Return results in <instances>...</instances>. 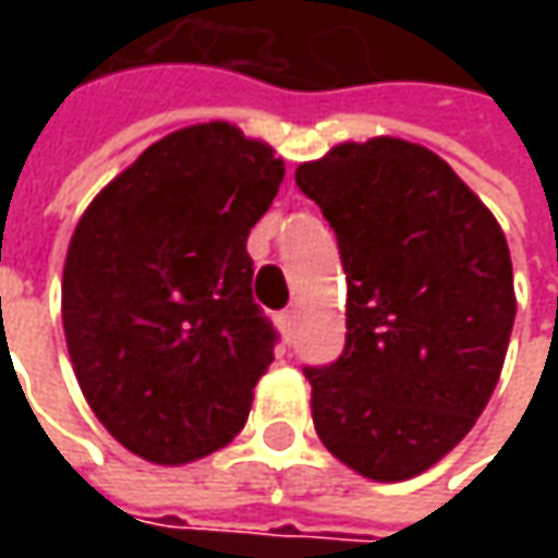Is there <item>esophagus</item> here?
Wrapping results in <instances>:
<instances>
[{
    "label": "esophagus",
    "mask_w": 558,
    "mask_h": 558,
    "mask_svg": "<svg viewBox=\"0 0 558 558\" xmlns=\"http://www.w3.org/2000/svg\"><path fill=\"white\" fill-rule=\"evenodd\" d=\"M279 326H282V332L286 335L294 332V326H298V311H294V307H289V311L279 313Z\"/></svg>",
    "instance_id": "esophagus-1"
}]
</instances>
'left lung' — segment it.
<instances>
[{"label": "left lung", "mask_w": 558, "mask_h": 558, "mask_svg": "<svg viewBox=\"0 0 558 558\" xmlns=\"http://www.w3.org/2000/svg\"><path fill=\"white\" fill-rule=\"evenodd\" d=\"M348 276L344 351L304 366L316 435L373 482L460 444L497 388L515 323L512 260L478 195L413 142H344L301 163Z\"/></svg>", "instance_id": "8db88e82"}]
</instances>
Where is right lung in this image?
<instances>
[{
	"instance_id": "1",
	"label": "right lung",
	"mask_w": 558,
	"mask_h": 558,
	"mask_svg": "<svg viewBox=\"0 0 558 558\" xmlns=\"http://www.w3.org/2000/svg\"><path fill=\"white\" fill-rule=\"evenodd\" d=\"M282 177L269 145L198 123L145 148L76 223L61 279L71 363L142 460L192 462L245 428L279 341L245 245Z\"/></svg>"
}]
</instances>
